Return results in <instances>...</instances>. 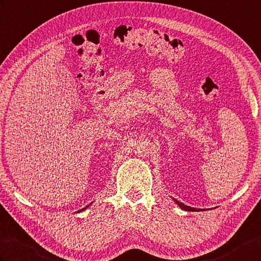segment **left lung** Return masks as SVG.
Returning <instances> with one entry per match:
<instances>
[{"label":"left lung","mask_w":261,"mask_h":261,"mask_svg":"<svg viewBox=\"0 0 261 261\" xmlns=\"http://www.w3.org/2000/svg\"><path fill=\"white\" fill-rule=\"evenodd\" d=\"M175 202H177V204L179 205V207H180L181 209H184V210H187V211H195V210H198V209H195V208L188 207V205L184 204L182 202H179V201H178V200H175Z\"/></svg>","instance_id":"obj_1"}]
</instances>
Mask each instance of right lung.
<instances>
[{"label":"right lung","mask_w":261,"mask_h":261,"mask_svg":"<svg viewBox=\"0 0 261 261\" xmlns=\"http://www.w3.org/2000/svg\"><path fill=\"white\" fill-rule=\"evenodd\" d=\"M89 205H90V204H88V205H87V207H86V208H83V209H81V210H80V211H82V210H86V209H87V208H88V207H89Z\"/></svg>","instance_id":"add662e5"}]
</instances>
